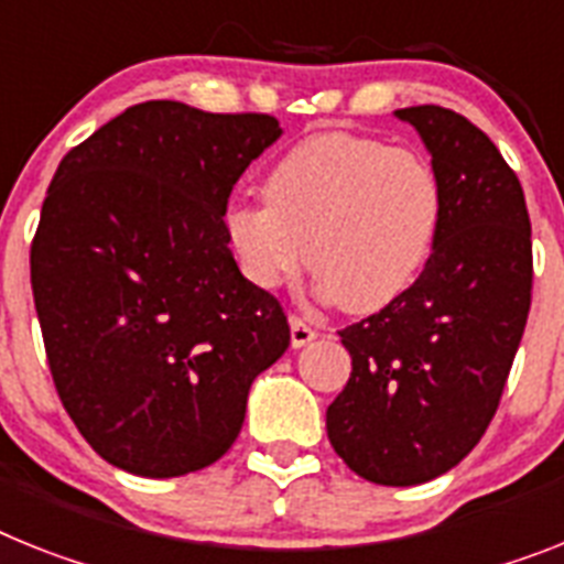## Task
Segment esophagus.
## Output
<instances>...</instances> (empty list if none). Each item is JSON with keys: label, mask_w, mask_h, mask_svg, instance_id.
Here are the masks:
<instances>
[{"label": "esophagus", "mask_w": 564, "mask_h": 564, "mask_svg": "<svg viewBox=\"0 0 564 564\" xmlns=\"http://www.w3.org/2000/svg\"><path fill=\"white\" fill-rule=\"evenodd\" d=\"M290 329H292V347H295V349L297 347H306L310 340L318 338V329L306 324V321L301 318V315H292V318H290Z\"/></svg>", "instance_id": "34e87169"}]
</instances>
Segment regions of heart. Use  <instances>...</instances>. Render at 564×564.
I'll return each instance as SVG.
<instances>
[{
	"instance_id": "obj_1",
	"label": "heart",
	"mask_w": 564,
	"mask_h": 564,
	"mask_svg": "<svg viewBox=\"0 0 564 564\" xmlns=\"http://www.w3.org/2000/svg\"><path fill=\"white\" fill-rule=\"evenodd\" d=\"M263 194L224 215L246 278L274 290L310 260L318 290L349 312L381 310L413 286L442 215V183L419 151L347 131L292 145Z\"/></svg>"
}]
</instances>
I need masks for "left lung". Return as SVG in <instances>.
I'll return each mask as SVG.
<instances>
[{
  "mask_svg": "<svg viewBox=\"0 0 564 564\" xmlns=\"http://www.w3.org/2000/svg\"><path fill=\"white\" fill-rule=\"evenodd\" d=\"M395 117L427 145L442 215L413 286L338 333L352 372L326 435L361 479L410 487L456 467L494 421L531 312L533 243L522 183L485 131L442 106Z\"/></svg>",
  "mask_w": 564,
  "mask_h": 564,
  "instance_id": "8db88e82",
  "label": "left lung"
}]
</instances>
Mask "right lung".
I'll use <instances>...</instances> for the list:
<instances>
[{"mask_svg": "<svg viewBox=\"0 0 564 564\" xmlns=\"http://www.w3.org/2000/svg\"><path fill=\"white\" fill-rule=\"evenodd\" d=\"M281 137L269 113L151 99L63 158L31 243V290L65 413L108 465L149 479L229 451L254 376L290 347L224 215Z\"/></svg>", "mask_w": 564, "mask_h": 564, "instance_id": "obj_1", "label": "right lung"}]
</instances>
